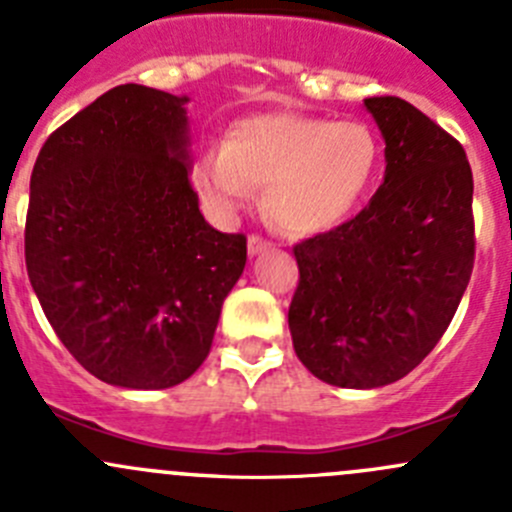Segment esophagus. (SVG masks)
I'll use <instances>...</instances> for the list:
<instances>
[{
    "instance_id": "obj_1",
    "label": "esophagus",
    "mask_w": 512,
    "mask_h": 512,
    "mask_svg": "<svg viewBox=\"0 0 512 512\" xmlns=\"http://www.w3.org/2000/svg\"><path fill=\"white\" fill-rule=\"evenodd\" d=\"M270 247H272V242L265 240V237H260V235L247 237V252H250V255H260V252L270 250Z\"/></svg>"
}]
</instances>
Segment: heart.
I'll return each mask as SVG.
<instances>
[{"instance_id":"1","label":"heart","mask_w":512,"mask_h":512,"mask_svg":"<svg viewBox=\"0 0 512 512\" xmlns=\"http://www.w3.org/2000/svg\"><path fill=\"white\" fill-rule=\"evenodd\" d=\"M379 143L369 126L299 113L237 123L223 151L195 163V185L218 208L242 205L265 188L270 220L294 235L339 225L374 180Z\"/></svg>"}]
</instances>
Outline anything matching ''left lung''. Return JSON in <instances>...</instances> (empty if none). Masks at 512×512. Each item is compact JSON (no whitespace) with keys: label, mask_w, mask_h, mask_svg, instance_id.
<instances>
[{"label":"left lung","mask_w":512,"mask_h":512,"mask_svg":"<svg viewBox=\"0 0 512 512\" xmlns=\"http://www.w3.org/2000/svg\"><path fill=\"white\" fill-rule=\"evenodd\" d=\"M386 173L364 210L294 245L289 332L299 361L342 389L416 369L451 324L476 260L473 173L461 143L399 96L364 98Z\"/></svg>","instance_id":"left-lung-1"}]
</instances>
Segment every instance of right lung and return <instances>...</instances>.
Segmentation results:
<instances>
[{"label": "right lung", "instance_id": "right-lung-1", "mask_svg": "<svg viewBox=\"0 0 512 512\" xmlns=\"http://www.w3.org/2000/svg\"><path fill=\"white\" fill-rule=\"evenodd\" d=\"M185 96L123 84L56 128L32 170L24 257L46 319L89 374L168 389L213 347L247 237L205 223Z\"/></svg>", "mask_w": 512, "mask_h": 512}]
</instances>
